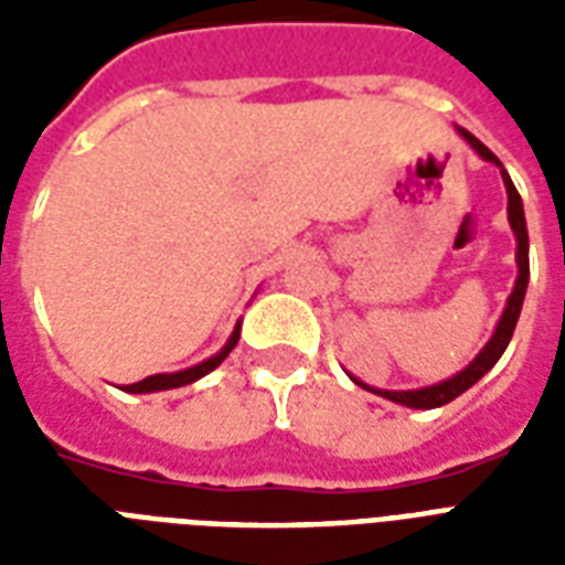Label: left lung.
I'll return each mask as SVG.
<instances>
[{
	"label": "left lung",
	"mask_w": 565,
	"mask_h": 565,
	"mask_svg": "<svg viewBox=\"0 0 565 565\" xmlns=\"http://www.w3.org/2000/svg\"><path fill=\"white\" fill-rule=\"evenodd\" d=\"M460 137H463L466 143L472 146L475 152L481 154L483 161L495 163L501 170V179H504V190H508V220H510V228L516 234V266H519V275H516V284H513V292L508 296V305H504V313H501L499 326L492 331V337L487 340L481 352L475 354V361L469 366L457 372V375L446 377V381H439V384H430V386H419V390H381V386H370L358 381L354 375H349L358 386L363 390H370V393L381 395V398H390L395 404H404V407H416V411H430V407H443V404L455 402L457 395L466 393L469 386L478 384L487 372L499 363V358L504 354L508 349L510 337L516 331V322H519V313H522V301H525V290H527V278H531V266H527V225H525V207H522V195H519L516 184L510 181L508 170H504V163L495 158V154L487 149V146L478 140L475 135H469L466 128H457Z\"/></svg>",
	"instance_id": "left-lung-1"
}]
</instances>
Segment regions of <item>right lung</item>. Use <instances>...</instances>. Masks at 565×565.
<instances>
[{"label":"right lung","instance_id":"right-lung-1","mask_svg":"<svg viewBox=\"0 0 565 565\" xmlns=\"http://www.w3.org/2000/svg\"><path fill=\"white\" fill-rule=\"evenodd\" d=\"M237 340H239V322L234 326V331H231L228 343L222 345L220 352L213 354V358H207V361L195 363V366H190V370H181V372H158V375L143 377V381H137V384H126L122 390H126V393H161V390H175V386L193 384V381H199V377H204L207 372L216 370V366H220V363L228 358L231 349L237 345Z\"/></svg>","mask_w":565,"mask_h":565}]
</instances>
